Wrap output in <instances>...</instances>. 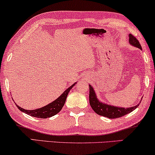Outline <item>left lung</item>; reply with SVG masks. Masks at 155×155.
<instances>
[{
  "label": "left lung",
  "mask_w": 155,
  "mask_h": 155,
  "mask_svg": "<svg viewBox=\"0 0 155 155\" xmlns=\"http://www.w3.org/2000/svg\"><path fill=\"white\" fill-rule=\"evenodd\" d=\"M129 41L131 45L135 46V47L140 48L142 50V46L140 45V42L138 40L134 37L133 35L130 34L129 35ZM90 86V94H89V100L90 104L92 108V110L95 111L96 113L99 115L104 116V117L110 118V119H114V118H118L125 114L130 113L135 110L137 107L139 106V104L137 105L134 106V107L129 108H123V107H114V106L109 105V104H103L100 102L97 99L96 95L94 91L93 88L91 85Z\"/></svg>",
  "instance_id": "left-lung-1"
}]
</instances>
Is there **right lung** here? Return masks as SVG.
Here are the masks:
<instances>
[{
    "label": "right lung",
    "instance_id": "obj_1",
    "mask_svg": "<svg viewBox=\"0 0 155 155\" xmlns=\"http://www.w3.org/2000/svg\"><path fill=\"white\" fill-rule=\"evenodd\" d=\"M75 85V83H74L73 85H72L70 87H68L65 92L58 98L57 100H55V101H53L51 103H50L48 105L45 106V107L39 108V109L34 110H27L23 109L21 107H19L18 105L15 104L17 106L18 108L21 110V111L23 112L24 113L28 114V115L33 116V117H38V118H48L51 117L52 116H54L55 114H58L60 110L63 108L64 104H65L66 98L68 95V92H70V90L72 89V87Z\"/></svg>",
    "mask_w": 155,
    "mask_h": 155
}]
</instances>
